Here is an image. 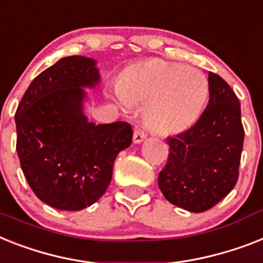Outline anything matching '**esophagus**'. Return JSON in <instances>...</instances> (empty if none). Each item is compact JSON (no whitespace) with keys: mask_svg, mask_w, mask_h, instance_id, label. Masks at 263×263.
<instances>
[{"mask_svg":"<svg viewBox=\"0 0 263 263\" xmlns=\"http://www.w3.org/2000/svg\"><path fill=\"white\" fill-rule=\"evenodd\" d=\"M146 138H147L146 132L143 131V129H140V128H136L135 132H134V143L139 144V143H142Z\"/></svg>","mask_w":263,"mask_h":263,"instance_id":"34e87169","label":"esophagus"}]
</instances>
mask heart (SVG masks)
Returning <instances> with one entry per match:
<instances>
[{
  "mask_svg": "<svg viewBox=\"0 0 263 263\" xmlns=\"http://www.w3.org/2000/svg\"><path fill=\"white\" fill-rule=\"evenodd\" d=\"M117 93L127 104H147V119L163 134L182 132L198 120L208 100L202 72L161 59L143 62L125 71Z\"/></svg>",
  "mask_w": 263,
  "mask_h": 263,
  "instance_id": "1",
  "label": "heart"
}]
</instances>
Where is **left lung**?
I'll return each instance as SVG.
<instances>
[{"instance_id": "1", "label": "left lung", "mask_w": 263, "mask_h": 263, "mask_svg": "<svg viewBox=\"0 0 263 263\" xmlns=\"http://www.w3.org/2000/svg\"><path fill=\"white\" fill-rule=\"evenodd\" d=\"M208 83L209 102L196 124L166 139L170 154L158 177L168 202L196 213L216 205L236 185L245 139L234 90L215 72Z\"/></svg>"}]
</instances>
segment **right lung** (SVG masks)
Masks as SVG:
<instances>
[{"mask_svg":"<svg viewBox=\"0 0 263 263\" xmlns=\"http://www.w3.org/2000/svg\"><path fill=\"white\" fill-rule=\"evenodd\" d=\"M98 81L93 59L62 58L32 81L17 106L21 168L33 193L52 208L95 204L109 186L119 153L131 146V124L96 125L83 115L82 87Z\"/></svg>","mask_w":263,"mask_h":263,"instance_id":"obj_1","label":"right lung"}]
</instances>
